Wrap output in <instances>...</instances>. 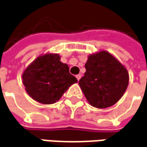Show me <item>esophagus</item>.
I'll return each mask as SVG.
<instances>
[{"instance_id":"1","label":"esophagus","mask_w":147,"mask_h":147,"mask_svg":"<svg viewBox=\"0 0 147 147\" xmlns=\"http://www.w3.org/2000/svg\"><path fill=\"white\" fill-rule=\"evenodd\" d=\"M76 77V79H77L78 80H80V78H81V75H80V74H79V75H77Z\"/></svg>"}]
</instances>
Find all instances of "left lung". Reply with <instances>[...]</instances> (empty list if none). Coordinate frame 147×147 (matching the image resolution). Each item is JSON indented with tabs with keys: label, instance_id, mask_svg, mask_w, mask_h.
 <instances>
[{
	"label": "left lung",
	"instance_id": "1",
	"mask_svg": "<svg viewBox=\"0 0 147 147\" xmlns=\"http://www.w3.org/2000/svg\"><path fill=\"white\" fill-rule=\"evenodd\" d=\"M86 71L79 84L92 106L105 109L121 98L129 84L125 67L106 51L88 57Z\"/></svg>",
	"mask_w": 147,
	"mask_h": 147
}]
</instances>
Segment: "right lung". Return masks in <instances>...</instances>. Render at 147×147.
Returning a JSON list of instances; mask_svg holds the SVG:
<instances>
[{"instance_id": "1", "label": "right lung", "mask_w": 147, "mask_h": 147, "mask_svg": "<svg viewBox=\"0 0 147 147\" xmlns=\"http://www.w3.org/2000/svg\"><path fill=\"white\" fill-rule=\"evenodd\" d=\"M77 82L70 74L68 65L60 61L59 54L40 55L22 73V83L28 95L44 105L58 101L69 87Z\"/></svg>"}]
</instances>
